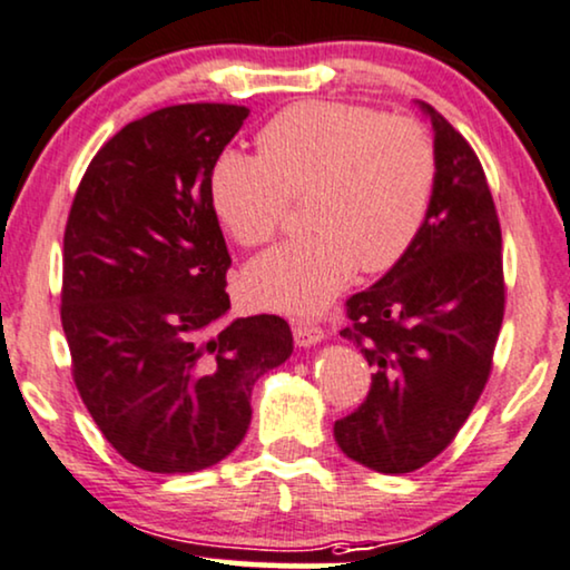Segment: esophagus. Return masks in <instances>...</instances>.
Masks as SVG:
<instances>
[{"label":"esophagus","mask_w":570,"mask_h":570,"mask_svg":"<svg viewBox=\"0 0 570 570\" xmlns=\"http://www.w3.org/2000/svg\"><path fill=\"white\" fill-rule=\"evenodd\" d=\"M293 337H295V345H301V348H308V345L322 343L324 330L314 322H295L293 324Z\"/></svg>","instance_id":"esophagus-1"}]
</instances>
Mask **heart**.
Segmentation results:
<instances>
[{
    "label": "heart",
    "mask_w": 570,
    "mask_h": 570,
    "mask_svg": "<svg viewBox=\"0 0 570 570\" xmlns=\"http://www.w3.org/2000/svg\"><path fill=\"white\" fill-rule=\"evenodd\" d=\"M262 157L225 154L212 204L240 246L283 230L291 202H306L308 235L246 269L250 298L285 314H316L351 283L393 269L424 230L438 188V146L416 117L301 101L258 136Z\"/></svg>",
    "instance_id": "obj_1"
}]
</instances>
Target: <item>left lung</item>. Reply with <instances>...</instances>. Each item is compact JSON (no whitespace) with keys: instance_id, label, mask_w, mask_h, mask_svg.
Wrapping results in <instances>:
<instances>
[{"instance_id":"left-lung-1","label":"left lung","mask_w":570,"mask_h":570,"mask_svg":"<svg viewBox=\"0 0 570 570\" xmlns=\"http://www.w3.org/2000/svg\"><path fill=\"white\" fill-rule=\"evenodd\" d=\"M438 188L424 230L380 283L345 301L374 368L364 403L335 421L353 461L409 474L434 461L474 411L505 314L502 233L482 161L438 109Z\"/></svg>"}]
</instances>
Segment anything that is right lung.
<instances>
[{"instance_id":"1","label":"right lung","mask_w":570,"mask_h":570,"mask_svg":"<svg viewBox=\"0 0 570 570\" xmlns=\"http://www.w3.org/2000/svg\"><path fill=\"white\" fill-rule=\"evenodd\" d=\"M246 117L198 101L128 122L96 151L65 225L72 382L109 445L154 474L230 455L254 382L293 353L283 316H225L233 258L212 173Z\"/></svg>"}]
</instances>
